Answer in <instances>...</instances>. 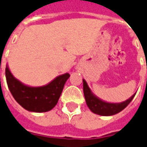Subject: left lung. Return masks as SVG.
Masks as SVG:
<instances>
[{
	"label": "left lung",
	"instance_id": "left-lung-1",
	"mask_svg": "<svg viewBox=\"0 0 147 147\" xmlns=\"http://www.w3.org/2000/svg\"><path fill=\"white\" fill-rule=\"evenodd\" d=\"M83 85H84V94L85 97V100L87 102V105L89 109L95 114L102 115V116H110L118 114L122 111L124 108L127 107V106L131 102L136 93L131 97L127 99L126 101L122 102H108L103 101L101 98L95 95L90 88L88 87V84L85 80H83Z\"/></svg>",
	"mask_w": 147,
	"mask_h": 147
}]
</instances>
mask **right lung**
<instances>
[{
  "mask_svg": "<svg viewBox=\"0 0 147 147\" xmlns=\"http://www.w3.org/2000/svg\"><path fill=\"white\" fill-rule=\"evenodd\" d=\"M5 76L9 91L16 102L28 111L41 113L51 111L57 104L70 75H60L41 87H30L21 83L13 76L8 65H6Z\"/></svg>",
  "mask_w": 147,
  "mask_h": 147,
  "instance_id": "add662e5",
  "label": "right lung"
}]
</instances>
